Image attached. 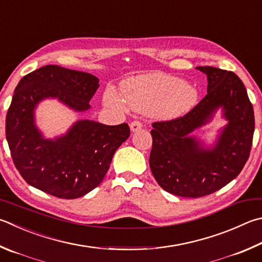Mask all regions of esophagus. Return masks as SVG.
Returning <instances> with one entry per match:
<instances>
[{"label": "esophagus", "mask_w": 262, "mask_h": 262, "mask_svg": "<svg viewBox=\"0 0 262 262\" xmlns=\"http://www.w3.org/2000/svg\"><path fill=\"white\" fill-rule=\"evenodd\" d=\"M142 127H143V123H142V122L139 121V120H134V121H133V122L130 123V129H132L133 132L140 130Z\"/></svg>", "instance_id": "1"}]
</instances>
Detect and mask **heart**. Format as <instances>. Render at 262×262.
Wrapping results in <instances>:
<instances>
[{
	"label": "heart",
	"mask_w": 262,
	"mask_h": 262,
	"mask_svg": "<svg viewBox=\"0 0 262 262\" xmlns=\"http://www.w3.org/2000/svg\"><path fill=\"white\" fill-rule=\"evenodd\" d=\"M122 99L107 89L104 101L108 106L121 108L123 101L132 110L163 118H177L188 112L197 102V90L179 78L160 72L137 75L121 84Z\"/></svg>",
	"instance_id": "obj_1"
}]
</instances>
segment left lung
Here are the masks:
<instances>
[{"label": "left lung", "mask_w": 262, "mask_h": 262, "mask_svg": "<svg viewBox=\"0 0 262 262\" xmlns=\"http://www.w3.org/2000/svg\"><path fill=\"white\" fill-rule=\"evenodd\" d=\"M207 75V94L184 116L155 121L151 130L150 168L167 192L197 198L234 180L250 157L254 112L244 83L231 71L198 66ZM219 106L230 123L213 150H204L189 133L203 124Z\"/></svg>", "instance_id": "obj_1"}]
</instances>
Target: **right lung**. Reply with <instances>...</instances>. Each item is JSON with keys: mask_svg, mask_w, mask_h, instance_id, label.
I'll use <instances>...</instances> for the list:
<instances>
[{"mask_svg": "<svg viewBox=\"0 0 262 262\" xmlns=\"http://www.w3.org/2000/svg\"><path fill=\"white\" fill-rule=\"evenodd\" d=\"M99 80L93 74L46 65L26 74L7 113L6 135L13 164L32 187L63 199L84 196L102 182L113 155L130 135L129 126L81 120L55 141L43 140L33 111L41 99L58 97L77 111L89 108Z\"/></svg>", "mask_w": 262, "mask_h": 262, "instance_id": "add662e5", "label": "right lung"}]
</instances>
